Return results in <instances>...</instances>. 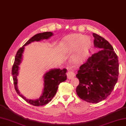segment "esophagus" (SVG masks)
<instances>
[{
	"mask_svg": "<svg viewBox=\"0 0 126 126\" xmlns=\"http://www.w3.org/2000/svg\"><path fill=\"white\" fill-rule=\"evenodd\" d=\"M66 75H67V77L69 79H71L75 76V74L73 71H69L66 73Z\"/></svg>",
	"mask_w": 126,
	"mask_h": 126,
	"instance_id": "1",
	"label": "esophagus"
}]
</instances>
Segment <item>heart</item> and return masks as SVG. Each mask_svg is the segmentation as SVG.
Listing matches in <instances>:
<instances>
[{"mask_svg": "<svg viewBox=\"0 0 126 126\" xmlns=\"http://www.w3.org/2000/svg\"><path fill=\"white\" fill-rule=\"evenodd\" d=\"M91 42L89 38L82 34H73L66 36L61 44L62 50L65 53H71V61L78 65L83 62L89 53Z\"/></svg>", "mask_w": 126, "mask_h": 126, "instance_id": "1", "label": "heart"}]
</instances>
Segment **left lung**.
<instances>
[{"mask_svg": "<svg viewBox=\"0 0 126 126\" xmlns=\"http://www.w3.org/2000/svg\"><path fill=\"white\" fill-rule=\"evenodd\" d=\"M94 45L100 49L79 67L76 75L79 84L76 92L87 102L98 103L105 100L113 90L119 76L118 57L111 44L93 33Z\"/></svg>", "mask_w": 126, "mask_h": 126, "instance_id": "1", "label": "left lung"}]
</instances>
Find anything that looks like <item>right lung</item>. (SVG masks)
<instances>
[{"label": "right lung", "instance_id": "1", "mask_svg": "<svg viewBox=\"0 0 126 126\" xmlns=\"http://www.w3.org/2000/svg\"><path fill=\"white\" fill-rule=\"evenodd\" d=\"M51 32H45L36 34L31 38L23 46L18 50L16 53L15 62L12 69V75L13 76V83L16 92L20 97L28 103L35 106H44L47 104L52 98L54 97L57 91L58 86L61 82H64L66 79V69H52L45 73L44 77V88L42 95L39 98L36 100H31L26 98L20 93L18 89L17 76L19 75V65L23 60V53L24 51L25 46L33 42H39L43 39H47L53 36Z\"/></svg>", "mask_w": 126, "mask_h": 126}]
</instances>
